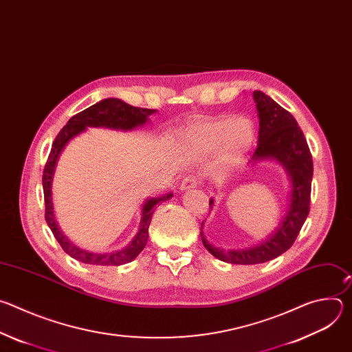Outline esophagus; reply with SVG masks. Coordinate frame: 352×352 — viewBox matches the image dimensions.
Returning <instances> with one entry per match:
<instances>
[{
    "instance_id": "obj_1",
    "label": "esophagus",
    "mask_w": 352,
    "mask_h": 352,
    "mask_svg": "<svg viewBox=\"0 0 352 352\" xmlns=\"http://www.w3.org/2000/svg\"><path fill=\"white\" fill-rule=\"evenodd\" d=\"M199 185V179L195 177V175H188L182 179V184H181V190H188V189H192V188H196Z\"/></svg>"
}]
</instances>
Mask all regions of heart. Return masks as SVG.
<instances>
[{"label": "heart", "mask_w": 352, "mask_h": 352, "mask_svg": "<svg viewBox=\"0 0 352 352\" xmlns=\"http://www.w3.org/2000/svg\"><path fill=\"white\" fill-rule=\"evenodd\" d=\"M186 140L199 150H214L221 146L223 159L227 163L239 160L255 140V125L246 117L219 118L193 125Z\"/></svg>", "instance_id": "1"}]
</instances>
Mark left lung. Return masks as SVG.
Returning a JSON list of instances; mask_svg holds the SVG:
<instances>
[{
  "mask_svg": "<svg viewBox=\"0 0 352 352\" xmlns=\"http://www.w3.org/2000/svg\"><path fill=\"white\" fill-rule=\"evenodd\" d=\"M259 118L258 147L250 163L263 160L277 162L288 175V209L276 230L259 243L246 249L226 250L212 245L200 231L202 242L209 252L232 265H258L272 261L291 248L302 228L311 205V184L314 163L307 139L295 118L261 90L254 91ZM210 210L214 199H210ZM202 223V230H204Z\"/></svg>",
  "mask_w": 352,
  "mask_h": 352,
  "instance_id": "obj_1",
  "label": "left lung"
}]
</instances>
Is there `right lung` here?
Returning <instances> with one entry per match:
<instances>
[{
  "label": "right lung",
  "mask_w": 352,
  "mask_h": 352,
  "mask_svg": "<svg viewBox=\"0 0 352 352\" xmlns=\"http://www.w3.org/2000/svg\"><path fill=\"white\" fill-rule=\"evenodd\" d=\"M157 110L150 109H139L129 106L128 103L122 102L120 98H104L102 102L93 104L91 107L83 110L82 113L74 116L67 125L60 131L57 135L52 152H50L47 164L44 167L43 173V190H44V204H45V221L53 231L56 239L64 249V252L72 256L74 259L87 263V265H96V266H120L125 265L131 261H133L147 243L148 238V226L152 221V216L155 213V206L164 200H168L173 197V192L166 193L160 197H150L142 206V217L139 223V230L136 235L132 238V241L128 243V246L113 250V252L106 254H94L85 250L75 243H72L60 230L56 216H54V208H53V178L56 173V167L58 163V159L63 153V150L68 144L71 139L78 136L79 133L85 132L87 126L93 128H110V129H118V131H132L138 126H143L148 117L155 114Z\"/></svg>",
  "instance_id": "right-lung-1"
}]
</instances>
